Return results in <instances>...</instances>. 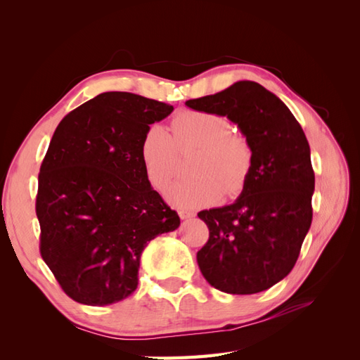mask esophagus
I'll return each mask as SVG.
<instances>
[{"mask_svg":"<svg viewBox=\"0 0 360 360\" xmlns=\"http://www.w3.org/2000/svg\"><path fill=\"white\" fill-rule=\"evenodd\" d=\"M179 214H180V217H181L183 221L191 219V217H195V213L191 212V210H181V212H179Z\"/></svg>","mask_w":360,"mask_h":360,"instance_id":"obj_1","label":"esophagus"}]
</instances>
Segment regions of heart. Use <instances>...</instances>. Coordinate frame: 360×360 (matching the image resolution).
I'll use <instances>...</instances> for the list:
<instances>
[{
	"label": "heart",
	"instance_id": "b5f03b06",
	"mask_svg": "<svg viewBox=\"0 0 360 360\" xmlns=\"http://www.w3.org/2000/svg\"><path fill=\"white\" fill-rule=\"evenodd\" d=\"M230 120L209 111H181L165 127L151 124L139 144L144 172L155 189L165 188L176 172L177 148H198L191 172L195 176L171 184L167 198L179 209L214 204L226 193H240L252 168L248 139L231 134Z\"/></svg>",
	"mask_w": 360,
	"mask_h": 360
}]
</instances>
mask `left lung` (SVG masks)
<instances>
[{"mask_svg": "<svg viewBox=\"0 0 360 360\" xmlns=\"http://www.w3.org/2000/svg\"><path fill=\"white\" fill-rule=\"evenodd\" d=\"M186 106L226 117L252 150L240 197L198 213L210 231L197 254L201 274L228 294L264 291L292 270L312 222L308 139L287 105L254 81H238Z\"/></svg>", "mask_w": 360, "mask_h": 360, "instance_id": "left-lung-1", "label": "left lung"}]
</instances>
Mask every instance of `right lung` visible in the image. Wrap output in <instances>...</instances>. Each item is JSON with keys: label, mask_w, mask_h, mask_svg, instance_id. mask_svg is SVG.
Instances as JSON below:
<instances>
[{"label": "right lung", "mask_w": 360, "mask_h": 360, "mask_svg": "<svg viewBox=\"0 0 360 360\" xmlns=\"http://www.w3.org/2000/svg\"><path fill=\"white\" fill-rule=\"evenodd\" d=\"M172 111L139 94L106 91L53 132L39 174L40 254L78 303L105 307L130 296L146 246L180 225L139 158L146 130Z\"/></svg>", "instance_id": "obj_1"}]
</instances>
